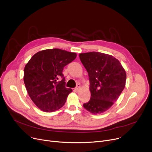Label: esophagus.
I'll list each match as a JSON object with an SVG mask.
<instances>
[{
    "mask_svg": "<svg viewBox=\"0 0 152 152\" xmlns=\"http://www.w3.org/2000/svg\"><path fill=\"white\" fill-rule=\"evenodd\" d=\"M80 88H81V86H80V84H77L76 87H75V91L77 92V91H79V89H80Z\"/></svg>",
    "mask_w": 152,
    "mask_h": 152,
    "instance_id": "1",
    "label": "esophagus"
}]
</instances>
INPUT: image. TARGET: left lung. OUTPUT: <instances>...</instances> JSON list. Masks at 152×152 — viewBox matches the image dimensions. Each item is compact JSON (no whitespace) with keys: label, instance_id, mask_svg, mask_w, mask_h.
Masks as SVG:
<instances>
[{"label":"left lung","instance_id":"obj_1","mask_svg":"<svg viewBox=\"0 0 152 152\" xmlns=\"http://www.w3.org/2000/svg\"><path fill=\"white\" fill-rule=\"evenodd\" d=\"M79 58L89 75L91 94L90 100L83 106L92 114L102 113L113 105L123 91L126 71L112 55L91 52L80 53Z\"/></svg>","mask_w":152,"mask_h":152}]
</instances>
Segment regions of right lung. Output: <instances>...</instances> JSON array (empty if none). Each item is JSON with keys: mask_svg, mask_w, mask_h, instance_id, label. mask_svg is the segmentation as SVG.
<instances>
[{"mask_svg": "<svg viewBox=\"0 0 152 152\" xmlns=\"http://www.w3.org/2000/svg\"><path fill=\"white\" fill-rule=\"evenodd\" d=\"M76 57V53L52 49L38 52L28 62L24 83L30 98L40 110L52 112L65 104L72 89L65 87L62 72Z\"/></svg>", "mask_w": 152, "mask_h": 152, "instance_id": "1", "label": "right lung"}]
</instances>
